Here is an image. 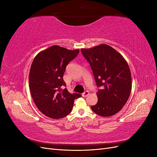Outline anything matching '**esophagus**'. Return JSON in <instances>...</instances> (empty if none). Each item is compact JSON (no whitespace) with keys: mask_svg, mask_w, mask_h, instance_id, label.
<instances>
[{"mask_svg":"<svg viewBox=\"0 0 157 157\" xmlns=\"http://www.w3.org/2000/svg\"><path fill=\"white\" fill-rule=\"evenodd\" d=\"M88 95H89V92L88 91H85L84 93L82 94V96L85 98V97H86L87 96H88Z\"/></svg>","mask_w":157,"mask_h":157,"instance_id":"esophagus-1","label":"esophagus"}]
</instances>
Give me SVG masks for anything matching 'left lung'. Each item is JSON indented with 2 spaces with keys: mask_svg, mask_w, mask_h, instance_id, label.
<instances>
[{
  "mask_svg": "<svg viewBox=\"0 0 157 157\" xmlns=\"http://www.w3.org/2000/svg\"><path fill=\"white\" fill-rule=\"evenodd\" d=\"M81 52L90 64L97 86L98 102L92 110L103 117L119 112L126 103L132 90L129 66L119 52L101 44Z\"/></svg>",
  "mask_w": 157,
  "mask_h": 157,
  "instance_id": "obj_1",
  "label": "left lung"
}]
</instances>
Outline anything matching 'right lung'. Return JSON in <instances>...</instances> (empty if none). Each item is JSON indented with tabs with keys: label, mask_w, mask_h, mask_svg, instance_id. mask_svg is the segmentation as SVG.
<instances>
[{
	"label": "right lung",
	"mask_w": 157,
	"mask_h": 157,
	"mask_svg": "<svg viewBox=\"0 0 157 157\" xmlns=\"http://www.w3.org/2000/svg\"><path fill=\"white\" fill-rule=\"evenodd\" d=\"M79 50H70L52 46L40 52L33 61L29 76L32 98L39 111L54 119L63 118L71 112L79 94H70L63 79L65 67Z\"/></svg>",
	"instance_id": "1"
}]
</instances>
